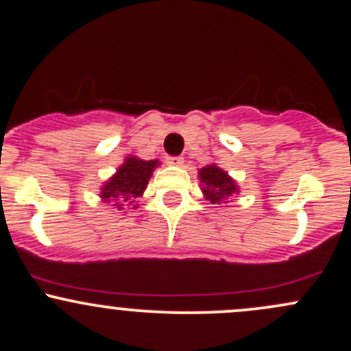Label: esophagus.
I'll return each instance as SVG.
<instances>
[{
  "mask_svg": "<svg viewBox=\"0 0 351 351\" xmlns=\"http://www.w3.org/2000/svg\"><path fill=\"white\" fill-rule=\"evenodd\" d=\"M166 161H168L169 165H176V166L183 165V158L182 156H168V158H166Z\"/></svg>",
  "mask_w": 351,
  "mask_h": 351,
  "instance_id": "obj_1",
  "label": "esophagus"
}]
</instances>
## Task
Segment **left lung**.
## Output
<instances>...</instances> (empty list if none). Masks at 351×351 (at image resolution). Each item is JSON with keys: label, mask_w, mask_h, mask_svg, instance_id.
I'll use <instances>...</instances> for the list:
<instances>
[{"label": "left lung", "mask_w": 351, "mask_h": 351, "mask_svg": "<svg viewBox=\"0 0 351 351\" xmlns=\"http://www.w3.org/2000/svg\"><path fill=\"white\" fill-rule=\"evenodd\" d=\"M198 175H200V182L204 183L202 190H204L205 198L212 204H225L237 191V185L234 183V180L219 166H205Z\"/></svg>", "instance_id": "8db88e82"}]
</instances>
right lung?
I'll use <instances>...</instances> for the list:
<instances>
[{
	"label": "right lung",
	"mask_w": 351,
	"mask_h": 351,
	"mask_svg": "<svg viewBox=\"0 0 351 351\" xmlns=\"http://www.w3.org/2000/svg\"><path fill=\"white\" fill-rule=\"evenodd\" d=\"M160 165L156 160L145 161L138 158H128L124 165L117 169L116 175L102 186L101 197L106 202L114 200L117 206L119 204H128L129 200L141 197L143 191L146 190L147 180L156 166ZM132 204V202H129ZM123 206V205H121ZM119 206V208H121Z\"/></svg>",
	"instance_id": "obj_1"
}]
</instances>
